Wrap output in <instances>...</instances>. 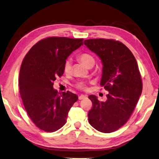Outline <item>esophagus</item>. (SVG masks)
<instances>
[{
	"instance_id": "obj_1",
	"label": "esophagus",
	"mask_w": 159,
	"mask_h": 159,
	"mask_svg": "<svg viewBox=\"0 0 159 159\" xmlns=\"http://www.w3.org/2000/svg\"><path fill=\"white\" fill-rule=\"evenodd\" d=\"M85 98H86V96H85V95L81 94V95H80V96L79 97V100H82L83 99H85Z\"/></svg>"
}]
</instances>
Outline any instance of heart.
I'll use <instances>...</instances> for the list:
<instances>
[{
	"mask_svg": "<svg viewBox=\"0 0 159 159\" xmlns=\"http://www.w3.org/2000/svg\"><path fill=\"white\" fill-rule=\"evenodd\" d=\"M79 59L88 67H92L96 62L95 57L89 53H83L79 56ZM72 70V61L71 59H67L64 64V71L66 74H70ZM77 87L80 89H85L84 83L80 82L78 83Z\"/></svg>",
	"mask_w": 159,
	"mask_h": 159,
	"instance_id": "b5f03b06",
	"label": "heart"
}]
</instances>
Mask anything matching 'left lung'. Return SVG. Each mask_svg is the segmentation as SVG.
<instances>
[{
  "instance_id": "obj_1",
  "label": "left lung",
  "mask_w": 159,
  "mask_h": 159,
  "mask_svg": "<svg viewBox=\"0 0 159 159\" xmlns=\"http://www.w3.org/2000/svg\"><path fill=\"white\" fill-rule=\"evenodd\" d=\"M89 50L102 60L100 85L108 91L106 102L89 95L92 108L88 112L90 125L102 133H111L127 122L143 90L138 63L131 51L119 41L90 39L84 41Z\"/></svg>"
}]
</instances>
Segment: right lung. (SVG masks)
<instances>
[{
  "label": "right lung",
  "instance_id": "obj_1",
  "mask_svg": "<svg viewBox=\"0 0 159 159\" xmlns=\"http://www.w3.org/2000/svg\"><path fill=\"white\" fill-rule=\"evenodd\" d=\"M83 39L51 37L36 43L25 56L19 73V91L30 120L47 132L60 129L78 96L53 88L56 78L64 74L69 56L83 44Z\"/></svg>",
  "mask_w": 159,
  "mask_h": 159
}]
</instances>
